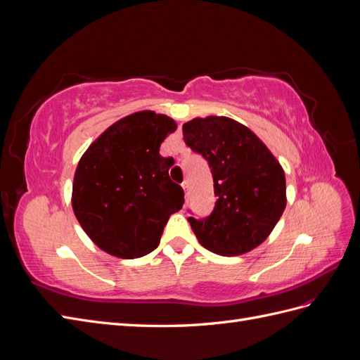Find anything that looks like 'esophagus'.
<instances>
[{"instance_id":"esophagus-1","label":"esophagus","mask_w":360,"mask_h":360,"mask_svg":"<svg viewBox=\"0 0 360 360\" xmlns=\"http://www.w3.org/2000/svg\"><path fill=\"white\" fill-rule=\"evenodd\" d=\"M181 188H183L184 195H186V198H188V197H189V191H191V188H189V181H183V183H181Z\"/></svg>"}]
</instances>
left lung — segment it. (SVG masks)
<instances>
[{
	"mask_svg": "<svg viewBox=\"0 0 360 360\" xmlns=\"http://www.w3.org/2000/svg\"><path fill=\"white\" fill-rule=\"evenodd\" d=\"M188 147L212 169L213 212L188 217L210 252L234 257L263 243L285 210V174L252 130L233 118L210 115L183 124Z\"/></svg>",
	"mask_w": 360,
	"mask_h": 360,
	"instance_id": "obj_1",
	"label": "left lung"
}]
</instances>
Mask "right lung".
<instances>
[{
	"label": "right lung",
	"mask_w": 360,
	"mask_h": 360,
	"mask_svg": "<svg viewBox=\"0 0 360 360\" xmlns=\"http://www.w3.org/2000/svg\"><path fill=\"white\" fill-rule=\"evenodd\" d=\"M176 129L167 115L139 111L108 127L81 158L72 207L105 252L126 259L150 254L169 216L183 207L184 192L169 179V159L159 155Z\"/></svg>",
	"instance_id": "add662e5"
}]
</instances>
